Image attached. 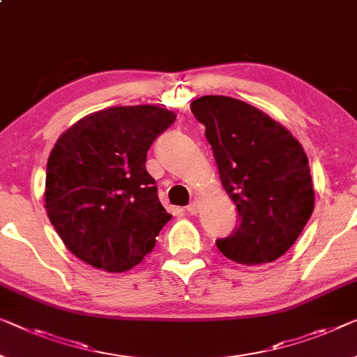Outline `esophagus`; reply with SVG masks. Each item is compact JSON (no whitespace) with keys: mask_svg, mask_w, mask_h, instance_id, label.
<instances>
[{"mask_svg":"<svg viewBox=\"0 0 357 357\" xmlns=\"http://www.w3.org/2000/svg\"><path fill=\"white\" fill-rule=\"evenodd\" d=\"M188 211H189V215H197V213L200 211V200L195 199L192 204L188 206Z\"/></svg>","mask_w":357,"mask_h":357,"instance_id":"obj_1","label":"esophagus"}]
</instances>
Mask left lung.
Masks as SVG:
<instances>
[{"label":"left lung","instance_id":"obj_1","mask_svg":"<svg viewBox=\"0 0 357 357\" xmlns=\"http://www.w3.org/2000/svg\"><path fill=\"white\" fill-rule=\"evenodd\" d=\"M190 110L205 125L238 226L216 247L238 264L273 263L305 229L314 188L305 149L263 110L227 96H202Z\"/></svg>","mask_w":357,"mask_h":357}]
</instances>
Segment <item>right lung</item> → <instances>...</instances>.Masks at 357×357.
<instances>
[{"label": "right lung", "mask_w": 357, "mask_h": 357, "mask_svg": "<svg viewBox=\"0 0 357 357\" xmlns=\"http://www.w3.org/2000/svg\"><path fill=\"white\" fill-rule=\"evenodd\" d=\"M176 120L157 105L93 112L52 147L45 208L66 247L107 273L135 268L172 220L157 197L146 157L155 137Z\"/></svg>", "instance_id": "right-lung-1"}]
</instances>
